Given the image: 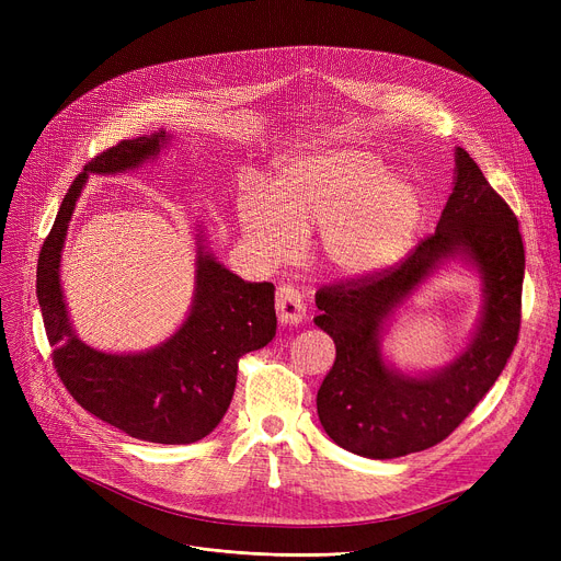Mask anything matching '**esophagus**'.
<instances>
[{
  "mask_svg": "<svg viewBox=\"0 0 561 561\" xmlns=\"http://www.w3.org/2000/svg\"><path fill=\"white\" fill-rule=\"evenodd\" d=\"M275 309H277V318L286 322V325H298V322L305 318V305H302L300 293L290 284L277 286Z\"/></svg>",
  "mask_w": 561,
  "mask_h": 561,
  "instance_id": "obj_1",
  "label": "esophagus"
}]
</instances>
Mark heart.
I'll list each match as a JSON object with an SVG mask.
<instances>
[{
  "instance_id": "1",
  "label": "heart",
  "mask_w": 561,
  "mask_h": 561,
  "mask_svg": "<svg viewBox=\"0 0 561 561\" xmlns=\"http://www.w3.org/2000/svg\"><path fill=\"white\" fill-rule=\"evenodd\" d=\"M423 218L419 191L359 147L286 159L268 195L248 191L241 222L268 261L298 252L302 233L318 227L316 254L341 277H364L398 261Z\"/></svg>"
}]
</instances>
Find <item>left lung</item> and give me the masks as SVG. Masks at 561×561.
<instances>
[{"label": "left lung", "mask_w": 561, "mask_h": 561, "mask_svg": "<svg viewBox=\"0 0 561 561\" xmlns=\"http://www.w3.org/2000/svg\"><path fill=\"white\" fill-rule=\"evenodd\" d=\"M455 163V188L434 233L400 263L316 293V325L336 345V362L318 389V419L334 444L362 457L393 459L448 438L495 385L518 341L525 273L518 220L461 147ZM455 253L473 260L485 282L479 334L444 371L400 376L380 359L378 332L408 293Z\"/></svg>", "instance_id": "1"}]
</instances>
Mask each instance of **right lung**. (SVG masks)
<instances>
[{"label":"right lung","instance_id":"obj_1","mask_svg":"<svg viewBox=\"0 0 561 561\" xmlns=\"http://www.w3.org/2000/svg\"><path fill=\"white\" fill-rule=\"evenodd\" d=\"M165 131L121 140L83 165L68 188L38 254L36 296L51 362L68 393L100 421L152 444H195L222 421L239 359L268 345L277 330L275 286L243 282L202 252L191 316L163 345L140 355H106L70 328L58 265L88 174H115L157 157Z\"/></svg>","mask_w":561,"mask_h":561}]
</instances>
